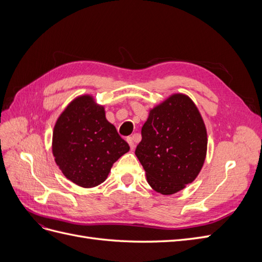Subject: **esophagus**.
<instances>
[{
	"label": "esophagus",
	"mask_w": 262,
	"mask_h": 262,
	"mask_svg": "<svg viewBox=\"0 0 262 262\" xmlns=\"http://www.w3.org/2000/svg\"><path fill=\"white\" fill-rule=\"evenodd\" d=\"M134 139H136V136L133 137H129L128 139H126V142H128L129 145H130V148L133 150L134 147H136V144H134Z\"/></svg>",
	"instance_id": "1"
}]
</instances>
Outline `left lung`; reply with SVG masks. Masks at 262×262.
Here are the masks:
<instances>
[{
	"instance_id": "8db88e82",
	"label": "left lung",
	"mask_w": 262,
	"mask_h": 262,
	"mask_svg": "<svg viewBox=\"0 0 262 262\" xmlns=\"http://www.w3.org/2000/svg\"><path fill=\"white\" fill-rule=\"evenodd\" d=\"M136 155L148 185L173 194L199 175L207 156L208 134L199 109L185 94H172L149 110Z\"/></svg>"
}]
</instances>
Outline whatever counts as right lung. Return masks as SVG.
I'll return each instance as SVG.
<instances>
[{"instance_id":"right-lung-1","label":"right lung","mask_w":262,"mask_h":262,"mask_svg":"<svg viewBox=\"0 0 262 262\" xmlns=\"http://www.w3.org/2000/svg\"><path fill=\"white\" fill-rule=\"evenodd\" d=\"M130 146L106 119L105 107L92 95L74 98L57 119L52 154L69 180L83 188L104 182L113 165Z\"/></svg>"}]
</instances>
